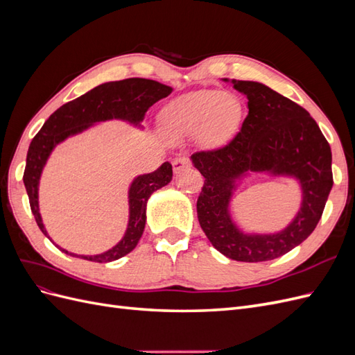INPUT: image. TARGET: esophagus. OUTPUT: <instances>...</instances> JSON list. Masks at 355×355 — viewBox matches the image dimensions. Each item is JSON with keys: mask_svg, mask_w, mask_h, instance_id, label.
<instances>
[{"mask_svg": "<svg viewBox=\"0 0 355 355\" xmlns=\"http://www.w3.org/2000/svg\"><path fill=\"white\" fill-rule=\"evenodd\" d=\"M171 164H173L175 173H176V175H179L182 170H185V168H188V167H189V159H188L187 157H180V158H176Z\"/></svg>", "mask_w": 355, "mask_h": 355, "instance_id": "esophagus-1", "label": "esophagus"}]
</instances>
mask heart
<instances>
[{"label": "heart", "mask_w": 355, "mask_h": 355, "mask_svg": "<svg viewBox=\"0 0 355 355\" xmlns=\"http://www.w3.org/2000/svg\"><path fill=\"white\" fill-rule=\"evenodd\" d=\"M241 118V105L234 94L218 90L189 93L164 112V127L171 136L202 132L204 141L218 144L228 137Z\"/></svg>", "instance_id": "1"}]
</instances>
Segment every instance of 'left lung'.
<instances>
[{
	"label": "left lung",
	"instance_id": "left-lung-1",
	"mask_svg": "<svg viewBox=\"0 0 355 355\" xmlns=\"http://www.w3.org/2000/svg\"><path fill=\"white\" fill-rule=\"evenodd\" d=\"M231 83L249 101V114L227 145L191 155L192 164L206 179L197 201L198 222L214 249L230 259L272 261L305 241L323 214L333 187L330 145L302 106L261 83ZM250 173L293 177L300 182L303 201L284 230L244 233L232 220V196Z\"/></svg>",
	"mask_w": 355,
	"mask_h": 355
}]
</instances>
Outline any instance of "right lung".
I'll list each match as a JSON object with an SVG mask.
<instances>
[{
    "instance_id": "1",
    "label": "right lung",
    "mask_w": 355,
    "mask_h": 355,
    "mask_svg": "<svg viewBox=\"0 0 355 355\" xmlns=\"http://www.w3.org/2000/svg\"><path fill=\"white\" fill-rule=\"evenodd\" d=\"M173 89L166 84L146 78H127L121 81L103 83L80 98L62 105L53 112L41 130L32 139L26 155L24 184L29 197L31 210L42 234L49 237L41 219L38 206V187L50 154L65 139L83 133L96 123L108 120H123L136 127H141L146 111L167 98ZM173 170L166 161L153 173L139 175L128 188V223L123 239L112 249L99 254H77L56 247L73 257H81L92 262H112L130 253L141 240L146 222V202L153 192L170 184ZM50 239V237H49ZM51 240V239H50Z\"/></svg>"
}]
</instances>
